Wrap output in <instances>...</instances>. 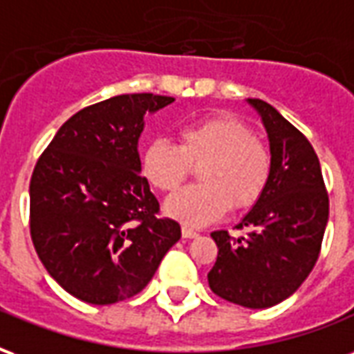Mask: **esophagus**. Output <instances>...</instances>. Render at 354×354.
Segmentation results:
<instances>
[{"mask_svg":"<svg viewBox=\"0 0 354 354\" xmlns=\"http://www.w3.org/2000/svg\"><path fill=\"white\" fill-rule=\"evenodd\" d=\"M182 235H184L185 239H195V237H197V235H199V233H197V231H195V230H192V227H187V225H184V227H182Z\"/></svg>","mask_w":354,"mask_h":354,"instance_id":"obj_1","label":"esophagus"}]
</instances>
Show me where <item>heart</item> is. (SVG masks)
<instances>
[{
  "label": "heart",
  "mask_w": 354,
  "mask_h": 354,
  "mask_svg": "<svg viewBox=\"0 0 354 354\" xmlns=\"http://www.w3.org/2000/svg\"><path fill=\"white\" fill-rule=\"evenodd\" d=\"M178 144L153 138L142 149L140 169L159 192H174L193 167L199 184L174 193L167 212L189 225H207L230 207L246 210L266 192L273 172V157L250 124L230 111H218L182 124Z\"/></svg>",
  "instance_id": "obj_1"
}]
</instances>
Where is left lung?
<instances>
[{"label": "left lung", "instance_id": "obj_1", "mask_svg": "<svg viewBox=\"0 0 354 354\" xmlns=\"http://www.w3.org/2000/svg\"><path fill=\"white\" fill-rule=\"evenodd\" d=\"M248 102L266 124L273 172L256 207L235 227L243 235L210 233L218 258L208 284L225 301L266 309L292 296L319 260L328 192L309 140L271 104Z\"/></svg>", "mask_w": 354, "mask_h": 354}]
</instances>
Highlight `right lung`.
<instances>
[{"instance_id":"right-lung-1","label":"right lung","mask_w":354,"mask_h":354,"mask_svg":"<svg viewBox=\"0 0 354 354\" xmlns=\"http://www.w3.org/2000/svg\"><path fill=\"white\" fill-rule=\"evenodd\" d=\"M172 96L119 94L80 109L35 162L30 235L55 281L81 301L109 305L146 288L182 237L140 176L144 115Z\"/></svg>"}]
</instances>
